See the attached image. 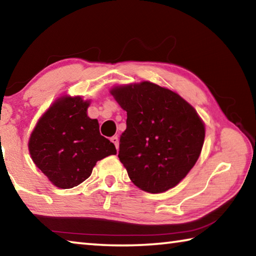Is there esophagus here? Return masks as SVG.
I'll list each match as a JSON object with an SVG mask.
<instances>
[{
  "label": "esophagus",
  "mask_w": 256,
  "mask_h": 256,
  "mask_svg": "<svg viewBox=\"0 0 256 256\" xmlns=\"http://www.w3.org/2000/svg\"><path fill=\"white\" fill-rule=\"evenodd\" d=\"M110 141L112 142V144H115L116 149H118V136H112V138H110Z\"/></svg>",
  "instance_id": "obj_1"
}]
</instances>
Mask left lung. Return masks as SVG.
Here are the masks:
<instances>
[{
  "label": "left lung",
  "instance_id": "8db88e82",
  "mask_svg": "<svg viewBox=\"0 0 256 256\" xmlns=\"http://www.w3.org/2000/svg\"><path fill=\"white\" fill-rule=\"evenodd\" d=\"M112 94L128 112L118 158L130 180L149 193L174 188L192 170L204 142L196 110L172 90L144 81Z\"/></svg>",
  "mask_w": 256,
  "mask_h": 256
}]
</instances>
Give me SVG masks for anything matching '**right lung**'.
I'll return each instance as SVG.
<instances>
[{
  "instance_id": "right-lung-1",
  "label": "right lung",
  "mask_w": 256,
  "mask_h": 256,
  "mask_svg": "<svg viewBox=\"0 0 256 256\" xmlns=\"http://www.w3.org/2000/svg\"><path fill=\"white\" fill-rule=\"evenodd\" d=\"M88 106L81 97L58 99L30 136L34 162L58 188L81 184L98 160L116 154L114 144L100 136L98 120L86 115Z\"/></svg>"
}]
</instances>
